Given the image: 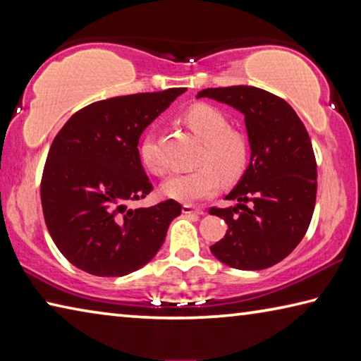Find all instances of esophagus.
Returning <instances> with one entry per match:
<instances>
[{
	"label": "esophagus",
	"instance_id": "34e87169",
	"mask_svg": "<svg viewBox=\"0 0 361 361\" xmlns=\"http://www.w3.org/2000/svg\"><path fill=\"white\" fill-rule=\"evenodd\" d=\"M183 213H185V215H197V216H200V215H204V210L194 209L192 205H183Z\"/></svg>",
	"mask_w": 361,
	"mask_h": 361
}]
</instances>
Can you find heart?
<instances>
[{
  "instance_id": "b5f03b06",
  "label": "heart",
  "mask_w": 361,
  "mask_h": 361,
  "mask_svg": "<svg viewBox=\"0 0 361 361\" xmlns=\"http://www.w3.org/2000/svg\"><path fill=\"white\" fill-rule=\"evenodd\" d=\"M181 121L202 142L197 157L200 167L170 176L162 183L161 191L170 199L192 204L215 194L219 180L229 185L240 178L248 164V145L242 133L229 129L226 116L207 103L189 106L181 114ZM140 159L148 172L166 173V166L157 156L152 137H146L140 145Z\"/></svg>"
}]
</instances>
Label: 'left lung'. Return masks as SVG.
<instances>
[{"label":"left lung","instance_id":"1","mask_svg":"<svg viewBox=\"0 0 361 361\" xmlns=\"http://www.w3.org/2000/svg\"><path fill=\"white\" fill-rule=\"evenodd\" d=\"M207 97L245 116L250 164L226 195L237 205L212 207L228 231L210 250L234 269L259 271L286 258L312 219L317 195V162L309 133L288 103L253 85L204 89Z\"/></svg>","mask_w":361,"mask_h":361}]
</instances>
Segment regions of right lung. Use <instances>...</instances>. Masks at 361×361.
Returning a JSON list of instances; mask_svg holds the SVG:
<instances>
[{
	"label": "right lung",
	"instance_id": "1",
	"mask_svg": "<svg viewBox=\"0 0 361 361\" xmlns=\"http://www.w3.org/2000/svg\"><path fill=\"white\" fill-rule=\"evenodd\" d=\"M185 87L114 97L79 109L54 138L41 180V204L54 243L73 266L122 277L149 262L181 213L173 199L130 209L152 185L138 140Z\"/></svg>",
	"mask_w": 361,
	"mask_h": 361
}]
</instances>
